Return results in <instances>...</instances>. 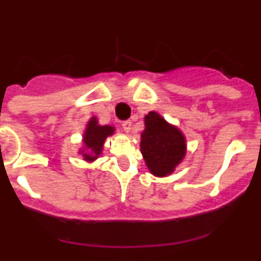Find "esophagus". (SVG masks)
<instances>
[{
	"label": "esophagus",
	"instance_id": "obj_1",
	"mask_svg": "<svg viewBox=\"0 0 261 261\" xmlns=\"http://www.w3.org/2000/svg\"><path fill=\"white\" fill-rule=\"evenodd\" d=\"M121 126H123L124 132H130V128H132V121L130 120H124V121H121Z\"/></svg>",
	"mask_w": 261,
	"mask_h": 261
}]
</instances>
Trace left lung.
Segmentation results:
<instances>
[{
	"label": "left lung",
	"instance_id": "8db88e82",
	"mask_svg": "<svg viewBox=\"0 0 261 261\" xmlns=\"http://www.w3.org/2000/svg\"><path fill=\"white\" fill-rule=\"evenodd\" d=\"M141 151L147 167L155 176L171 174L186 154V140L179 129L168 125L156 112L145 117Z\"/></svg>",
	"mask_w": 261,
	"mask_h": 261
}]
</instances>
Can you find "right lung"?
<instances>
[{"label": "right lung", "instance_id": "obj_1", "mask_svg": "<svg viewBox=\"0 0 261 261\" xmlns=\"http://www.w3.org/2000/svg\"><path fill=\"white\" fill-rule=\"evenodd\" d=\"M114 133V128L110 125H98L96 123V119L90 120L89 125H87L86 132L84 136V142L85 147L89 149V153L84 154L85 159L87 161H93L96 156L100 154L102 151L103 144H105V140L107 138V136H111Z\"/></svg>", "mask_w": 261, "mask_h": 261}]
</instances>
